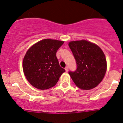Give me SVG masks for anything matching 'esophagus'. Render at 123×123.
Wrapping results in <instances>:
<instances>
[{"label":"esophagus","instance_id":"obj_1","mask_svg":"<svg viewBox=\"0 0 123 123\" xmlns=\"http://www.w3.org/2000/svg\"><path fill=\"white\" fill-rule=\"evenodd\" d=\"M65 71L68 72V67H66L65 68Z\"/></svg>","mask_w":123,"mask_h":123}]
</instances>
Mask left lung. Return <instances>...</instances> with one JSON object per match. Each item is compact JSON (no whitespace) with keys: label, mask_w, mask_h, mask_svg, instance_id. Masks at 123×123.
Listing matches in <instances>:
<instances>
[{"label":"left lung","mask_w":123,"mask_h":123,"mask_svg":"<svg viewBox=\"0 0 123 123\" xmlns=\"http://www.w3.org/2000/svg\"><path fill=\"white\" fill-rule=\"evenodd\" d=\"M69 47L77 64L75 71H69L75 85L83 90L97 86L104 79L106 71V61L98 46L87 40L73 41Z\"/></svg>","instance_id":"obj_1"}]
</instances>
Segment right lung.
I'll return each mask as SVG.
<instances>
[{
    "label": "right lung",
    "mask_w": 123,
    "mask_h": 123,
    "mask_svg": "<svg viewBox=\"0 0 123 123\" xmlns=\"http://www.w3.org/2000/svg\"><path fill=\"white\" fill-rule=\"evenodd\" d=\"M63 41L46 38L32 46L23 59L24 75L34 87L45 90L54 87L65 70L59 65L56 52Z\"/></svg>",
    "instance_id": "obj_1"
}]
</instances>
